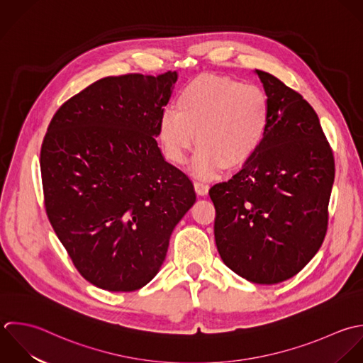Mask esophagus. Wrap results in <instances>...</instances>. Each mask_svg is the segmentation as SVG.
<instances>
[{
  "label": "esophagus",
  "mask_w": 363,
  "mask_h": 363,
  "mask_svg": "<svg viewBox=\"0 0 363 363\" xmlns=\"http://www.w3.org/2000/svg\"><path fill=\"white\" fill-rule=\"evenodd\" d=\"M194 186H195L196 194L201 195V196H205V195H208V192H209V185L205 184V182L195 181V182H194Z\"/></svg>",
  "instance_id": "esophagus-1"
}]
</instances>
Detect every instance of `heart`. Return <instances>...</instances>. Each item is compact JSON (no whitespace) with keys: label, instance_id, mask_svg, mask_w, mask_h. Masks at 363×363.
<instances>
[{"label":"heart","instance_id":"heart-1","mask_svg":"<svg viewBox=\"0 0 363 363\" xmlns=\"http://www.w3.org/2000/svg\"><path fill=\"white\" fill-rule=\"evenodd\" d=\"M266 93L253 84L229 77L199 74L177 99V110L160 117L158 137L165 157L184 164L191 148L199 145L194 169L211 178L222 169L243 167L259 150L269 125Z\"/></svg>","mask_w":363,"mask_h":363}]
</instances>
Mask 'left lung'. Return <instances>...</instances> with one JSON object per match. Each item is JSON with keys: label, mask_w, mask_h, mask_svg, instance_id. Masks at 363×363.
I'll return each instance as SVG.
<instances>
[{"label": "left lung", "mask_w": 363, "mask_h": 363, "mask_svg": "<svg viewBox=\"0 0 363 363\" xmlns=\"http://www.w3.org/2000/svg\"><path fill=\"white\" fill-rule=\"evenodd\" d=\"M255 73L269 99L266 135L209 196L223 263L247 281L277 284L300 273L324 242L335 164L310 103L273 74Z\"/></svg>", "instance_id": "left-lung-1"}]
</instances>
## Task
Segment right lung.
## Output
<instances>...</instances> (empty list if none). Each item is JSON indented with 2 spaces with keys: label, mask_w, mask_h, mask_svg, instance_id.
Here are the masks:
<instances>
[{
  "label": "right lung",
  "mask_w": 363,
  "mask_h": 363,
  "mask_svg": "<svg viewBox=\"0 0 363 363\" xmlns=\"http://www.w3.org/2000/svg\"><path fill=\"white\" fill-rule=\"evenodd\" d=\"M178 73L103 77L63 103L40 148L49 222L77 272L107 291H134L160 272L192 181L155 137Z\"/></svg>",
  "instance_id": "add662e5"
}]
</instances>
